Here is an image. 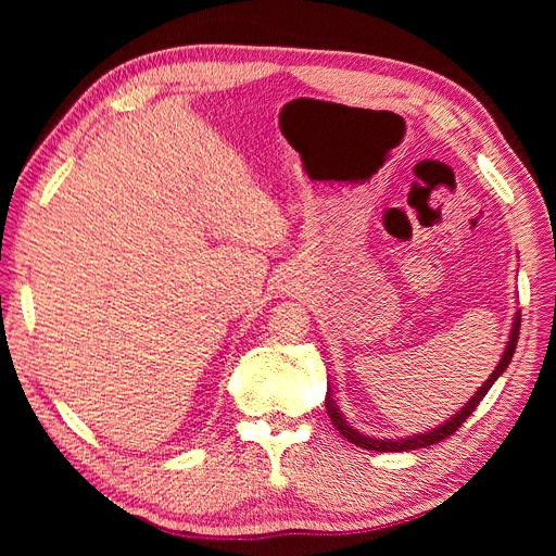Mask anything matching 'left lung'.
<instances>
[{"label": "left lung", "mask_w": 556, "mask_h": 556, "mask_svg": "<svg viewBox=\"0 0 556 556\" xmlns=\"http://www.w3.org/2000/svg\"><path fill=\"white\" fill-rule=\"evenodd\" d=\"M519 311L515 313L513 317V329H510V336H508V343H506V350H503L501 355V362L496 364L494 374L484 380V384L480 387V390L468 399V403H464V406L454 413L450 419H445V422L441 427H435L427 433H415V435H406V439H374V435H364L359 433L355 427L348 425V419L343 417L341 408L336 406V401L331 399V390L327 392L325 396V403H327V415L333 422V427L339 429L343 433V439H348L350 443H355L359 447H366V450H376V452H403V450H417V447H427V445H433V443H441L443 439H447V435H452L454 431H457L466 419L470 417V413H473L478 408V403L484 399V394L492 390V384L498 380V376H503V371H506L513 355H515V348H517V339H519Z\"/></svg>", "instance_id": "left-lung-1"}]
</instances>
